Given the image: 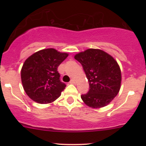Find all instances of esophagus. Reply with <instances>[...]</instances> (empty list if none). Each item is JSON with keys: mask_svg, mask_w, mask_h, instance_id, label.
Instances as JSON below:
<instances>
[{"mask_svg": "<svg viewBox=\"0 0 146 146\" xmlns=\"http://www.w3.org/2000/svg\"><path fill=\"white\" fill-rule=\"evenodd\" d=\"M70 83L72 84H75V80L74 79H72L71 81H70Z\"/></svg>", "mask_w": 146, "mask_h": 146, "instance_id": "34e87169", "label": "esophagus"}]
</instances>
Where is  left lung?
Returning <instances> with one entry per match:
<instances>
[{
  "label": "left lung",
  "mask_w": 146,
  "mask_h": 146,
  "mask_svg": "<svg viewBox=\"0 0 146 146\" xmlns=\"http://www.w3.org/2000/svg\"><path fill=\"white\" fill-rule=\"evenodd\" d=\"M81 63L90 88L81 98L93 108L106 106L118 94L121 88V73L113 57L98 48H88L75 56Z\"/></svg>",
  "instance_id": "obj_1"
}]
</instances>
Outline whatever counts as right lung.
<instances>
[{"instance_id":"obj_1","label":"right lung","mask_w":146,"mask_h":146,"mask_svg":"<svg viewBox=\"0 0 146 146\" xmlns=\"http://www.w3.org/2000/svg\"><path fill=\"white\" fill-rule=\"evenodd\" d=\"M53 48L38 51L25 61L21 80L25 93L39 104H49L61 95L66 84L60 80L58 67L67 58Z\"/></svg>"}]
</instances>
